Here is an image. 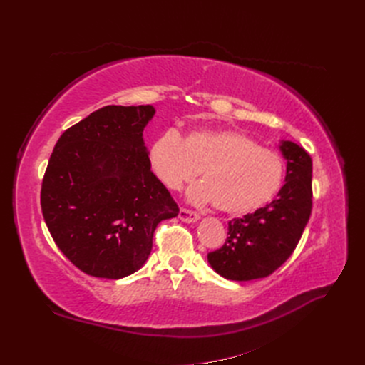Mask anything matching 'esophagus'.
Wrapping results in <instances>:
<instances>
[{
	"label": "esophagus",
	"mask_w": 365,
	"mask_h": 365,
	"mask_svg": "<svg viewBox=\"0 0 365 365\" xmlns=\"http://www.w3.org/2000/svg\"><path fill=\"white\" fill-rule=\"evenodd\" d=\"M180 219L182 220V222L193 224V222H197V220H200V215H197L196 212H192V210L181 208L180 210Z\"/></svg>",
	"instance_id": "34e87169"
}]
</instances>
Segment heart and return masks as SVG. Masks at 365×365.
Returning a JSON list of instances; mask_svg holds the SVG:
<instances>
[{"label": "heart", "mask_w": 365, "mask_h": 365, "mask_svg": "<svg viewBox=\"0 0 365 365\" xmlns=\"http://www.w3.org/2000/svg\"><path fill=\"white\" fill-rule=\"evenodd\" d=\"M148 161L169 190L181 189L200 172L204 181L187 190V200L197 205L215 202L230 215H247L269 204L286 176L280 153L228 128L195 129L184 140L173 129L164 130L150 143Z\"/></svg>", "instance_id": "b5f03b06"}]
</instances>
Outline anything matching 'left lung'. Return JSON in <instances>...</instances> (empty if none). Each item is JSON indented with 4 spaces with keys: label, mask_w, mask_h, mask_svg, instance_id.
<instances>
[{
    "label": "left lung",
    "mask_w": 365,
    "mask_h": 365,
    "mask_svg": "<svg viewBox=\"0 0 365 365\" xmlns=\"http://www.w3.org/2000/svg\"><path fill=\"white\" fill-rule=\"evenodd\" d=\"M279 149L286 160V182L277 197L254 213L231 219L224 247L207 256L210 267L227 280L268 277L289 259L311 216L312 160L289 140H280Z\"/></svg>",
    "instance_id": "obj_1"
}]
</instances>
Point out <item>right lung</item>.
<instances>
[{"instance_id":"obj_1","label":"right lung","mask_w":365,"mask_h":365,"mask_svg":"<svg viewBox=\"0 0 365 365\" xmlns=\"http://www.w3.org/2000/svg\"><path fill=\"white\" fill-rule=\"evenodd\" d=\"M150 105L97 109L61 135L41 190L43 220L74 267L118 280L146 263L153 231L178 216L152 173L143 130Z\"/></svg>"}]
</instances>
